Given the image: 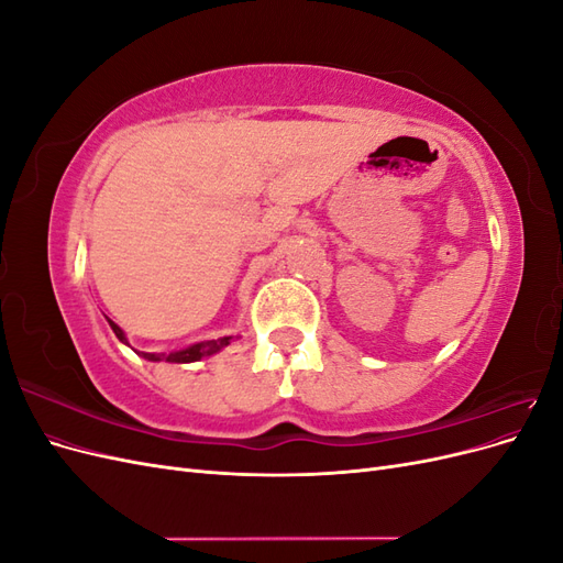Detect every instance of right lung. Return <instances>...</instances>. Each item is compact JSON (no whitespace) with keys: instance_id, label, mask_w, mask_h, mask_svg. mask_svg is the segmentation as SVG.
Wrapping results in <instances>:
<instances>
[{"instance_id":"add662e5","label":"right lung","mask_w":563,"mask_h":563,"mask_svg":"<svg viewBox=\"0 0 563 563\" xmlns=\"http://www.w3.org/2000/svg\"><path fill=\"white\" fill-rule=\"evenodd\" d=\"M110 329L114 331V335L119 338V343L129 345V338L126 333L117 327V323L112 319H108ZM234 335H225V338H218V340H201V343H195V345H187L183 350H174V352H139L143 360L147 362H172V364H190V362H199L203 360V356H211L216 352H220L223 347H228L232 343Z\"/></svg>"}]
</instances>
